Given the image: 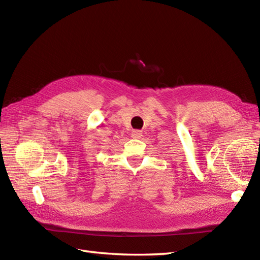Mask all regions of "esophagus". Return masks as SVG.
Here are the masks:
<instances>
[{
    "label": "esophagus",
    "mask_w": 260,
    "mask_h": 260,
    "mask_svg": "<svg viewBox=\"0 0 260 260\" xmlns=\"http://www.w3.org/2000/svg\"><path fill=\"white\" fill-rule=\"evenodd\" d=\"M132 136L134 137V138H138V137L142 136V133L140 131H134V132L132 133Z\"/></svg>",
    "instance_id": "34e87169"
}]
</instances>
